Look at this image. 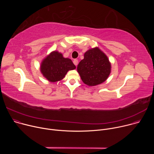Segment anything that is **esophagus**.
I'll return each mask as SVG.
<instances>
[{"instance_id":"obj_1","label":"esophagus","mask_w":154,"mask_h":154,"mask_svg":"<svg viewBox=\"0 0 154 154\" xmlns=\"http://www.w3.org/2000/svg\"><path fill=\"white\" fill-rule=\"evenodd\" d=\"M73 63H74V64L75 66H77V64H78V63H79V61H78V60H77V59H75V60L73 61Z\"/></svg>"}]
</instances>
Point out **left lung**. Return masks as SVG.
I'll use <instances>...</instances> for the list:
<instances>
[{
    "label": "left lung",
    "mask_w": 154,
    "mask_h": 154,
    "mask_svg": "<svg viewBox=\"0 0 154 154\" xmlns=\"http://www.w3.org/2000/svg\"><path fill=\"white\" fill-rule=\"evenodd\" d=\"M77 71L85 84L95 86L105 82L111 72V64L99 48L90 49L77 66Z\"/></svg>",
    "instance_id": "obj_1"
}]
</instances>
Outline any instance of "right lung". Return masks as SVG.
<instances>
[{
	"instance_id": "1",
	"label": "right lung",
	"mask_w": 154,
	"mask_h": 154,
	"mask_svg": "<svg viewBox=\"0 0 154 154\" xmlns=\"http://www.w3.org/2000/svg\"><path fill=\"white\" fill-rule=\"evenodd\" d=\"M75 68L71 59L64 58L61 54L54 51L42 61L41 72L49 81L55 82L62 80L68 71Z\"/></svg>"
}]
</instances>
